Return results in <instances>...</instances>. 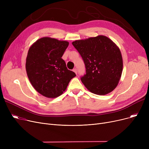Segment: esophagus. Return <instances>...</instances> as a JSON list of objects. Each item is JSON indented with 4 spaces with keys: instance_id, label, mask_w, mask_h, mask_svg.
<instances>
[{
    "instance_id": "34e87169",
    "label": "esophagus",
    "mask_w": 149,
    "mask_h": 149,
    "mask_svg": "<svg viewBox=\"0 0 149 149\" xmlns=\"http://www.w3.org/2000/svg\"><path fill=\"white\" fill-rule=\"evenodd\" d=\"M73 71H74L76 74H77V69L76 68H75V69H73Z\"/></svg>"
}]
</instances>
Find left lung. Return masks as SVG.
<instances>
[{"instance_id":"obj_1","label":"left lung","mask_w":149,"mask_h":149,"mask_svg":"<svg viewBox=\"0 0 149 149\" xmlns=\"http://www.w3.org/2000/svg\"><path fill=\"white\" fill-rule=\"evenodd\" d=\"M81 56L86 74L81 80L90 92L104 95L115 89L123 71V58L116 45L104 36L72 43Z\"/></svg>"}]
</instances>
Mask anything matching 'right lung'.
<instances>
[{"mask_svg": "<svg viewBox=\"0 0 149 149\" xmlns=\"http://www.w3.org/2000/svg\"><path fill=\"white\" fill-rule=\"evenodd\" d=\"M69 42L50 37L37 40L29 48L26 70L34 88L47 98H56L66 89L75 74L61 58Z\"/></svg>", "mask_w": 149, "mask_h": 149, "instance_id": "obj_1", "label": "right lung"}]
</instances>
